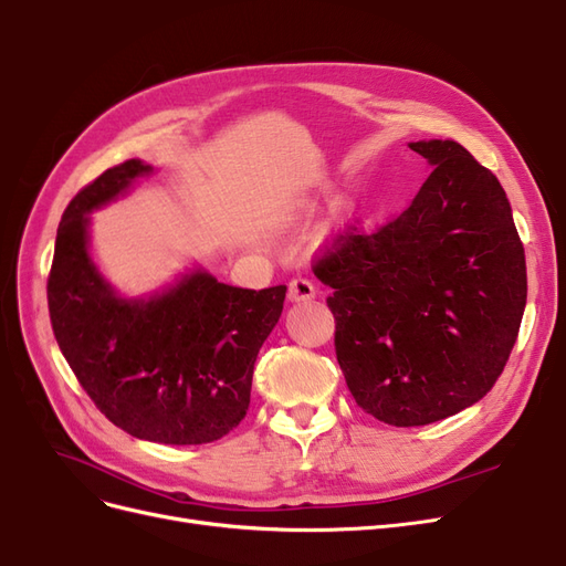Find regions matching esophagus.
Segmentation results:
<instances>
[{
    "mask_svg": "<svg viewBox=\"0 0 566 566\" xmlns=\"http://www.w3.org/2000/svg\"><path fill=\"white\" fill-rule=\"evenodd\" d=\"M316 297V287L306 276H295L287 285V300L290 302H304Z\"/></svg>",
    "mask_w": 566,
    "mask_h": 566,
    "instance_id": "obj_1",
    "label": "esophagus"
}]
</instances>
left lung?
I'll use <instances>...</instances> for the list:
<instances>
[{"instance_id":"1","label":"left lung","mask_w":566,"mask_h":566,"mask_svg":"<svg viewBox=\"0 0 566 566\" xmlns=\"http://www.w3.org/2000/svg\"><path fill=\"white\" fill-rule=\"evenodd\" d=\"M432 175L375 231L314 260L358 408L394 427L460 413L501 378L526 306L524 245L501 181L455 142L408 144Z\"/></svg>"}]
</instances>
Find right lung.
Instances as JSON below:
<instances>
[{
  "label": "right lung",
  "mask_w": 566,
  "mask_h": 566,
  "mask_svg": "<svg viewBox=\"0 0 566 566\" xmlns=\"http://www.w3.org/2000/svg\"><path fill=\"white\" fill-rule=\"evenodd\" d=\"M146 172L142 160L115 165L67 202L46 281L51 328L82 389L119 430L175 447L210 443L248 413L256 354L287 287L256 293L198 271L148 302L115 297L90 260L87 212Z\"/></svg>",
  "instance_id": "obj_1"
}]
</instances>
